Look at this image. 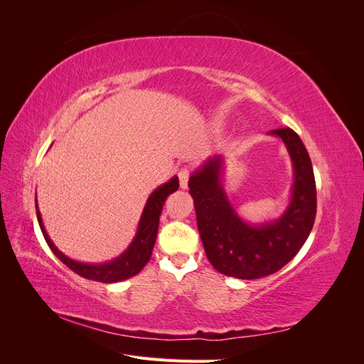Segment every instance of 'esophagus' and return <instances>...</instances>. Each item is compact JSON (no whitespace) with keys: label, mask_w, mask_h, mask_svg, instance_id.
<instances>
[{"label":"esophagus","mask_w":364,"mask_h":364,"mask_svg":"<svg viewBox=\"0 0 364 364\" xmlns=\"http://www.w3.org/2000/svg\"><path fill=\"white\" fill-rule=\"evenodd\" d=\"M190 174H191L190 167H183V168H181V170H179L178 176H179V183H181V188H182V190H185L186 186H188Z\"/></svg>","instance_id":"esophagus-1"}]
</instances>
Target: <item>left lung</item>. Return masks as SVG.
Returning a JSON list of instances; mask_svg holds the SVG:
<instances>
[{
	"label": "left lung",
	"mask_w": 364,
	"mask_h": 364,
	"mask_svg": "<svg viewBox=\"0 0 364 364\" xmlns=\"http://www.w3.org/2000/svg\"><path fill=\"white\" fill-rule=\"evenodd\" d=\"M269 134L284 141L294 170L291 200L278 220L249 225L237 215L220 182L222 156L208 159L188 182L206 257L226 277L258 279L278 272L301 250L314 225L316 181L304 142L290 127Z\"/></svg>",
	"instance_id": "left-lung-1"
}]
</instances>
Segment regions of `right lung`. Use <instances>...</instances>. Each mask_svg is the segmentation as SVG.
Masks as SVG:
<instances>
[{"instance_id":"1","label":"right lung","mask_w":364,"mask_h":364,"mask_svg":"<svg viewBox=\"0 0 364 364\" xmlns=\"http://www.w3.org/2000/svg\"><path fill=\"white\" fill-rule=\"evenodd\" d=\"M178 188H179V179L178 176H174L171 181L158 186V188L150 194L147 203L144 206V211L141 214L134 241H132L129 247L121 253L118 258L105 264H85L63 255V253L53 245V241L50 240L46 228H43L42 217L38 209V200H36V215H38V222L43 234V238L47 241V245L50 246L54 255H56L65 266L70 267L74 273L80 274V277L86 279L111 284V282L124 281L135 277V274H138L142 269H144V266L151 257L153 246H155L158 228H159V215L162 213L165 199H167V197Z\"/></svg>"}]
</instances>
